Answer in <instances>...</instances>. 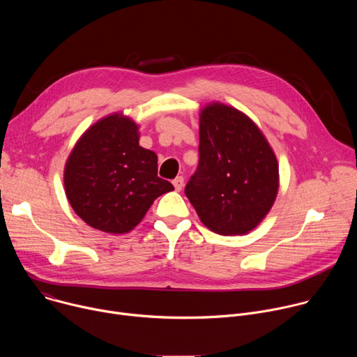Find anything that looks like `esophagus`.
<instances>
[{"label":"esophagus","instance_id":"obj_1","mask_svg":"<svg viewBox=\"0 0 357 357\" xmlns=\"http://www.w3.org/2000/svg\"><path fill=\"white\" fill-rule=\"evenodd\" d=\"M183 182H185V181H183V178H182V176H176V178L174 179V182H172V183H174L175 189L179 192V190H182V188H183Z\"/></svg>","mask_w":357,"mask_h":357}]
</instances>
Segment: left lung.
Here are the masks:
<instances>
[{"mask_svg": "<svg viewBox=\"0 0 357 357\" xmlns=\"http://www.w3.org/2000/svg\"><path fill=\"white\" fill-rule=\"evenodd\" d=\"M280 186L271 145L248 116L213 101L199 114V165L185 193L200 222L222 236L247 234L273 208Z\"/></svg>", "mask_w": 357, "mask_h": 357, "instance_id": "1", "label": "left lung"}]
</instances>
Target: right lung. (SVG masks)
<instances>
[{"label": "right lung", "instance_id": "right-lung-1", "mask_svg": "<svg viewBox=\"0 0 357 357\" xmlns=\"http://www.w3.org/2000/svg\"><path fill=\"white\" fill-rule=\"evenodd\" d=\"M65 193L90 227L131 231L154 200L174 190L158 176V157L139 145L138 124L113 113L90 126L75 144L63 171Z\"/></svg>", "mask_w": 357, "mask_h": 357}]
</instances>
